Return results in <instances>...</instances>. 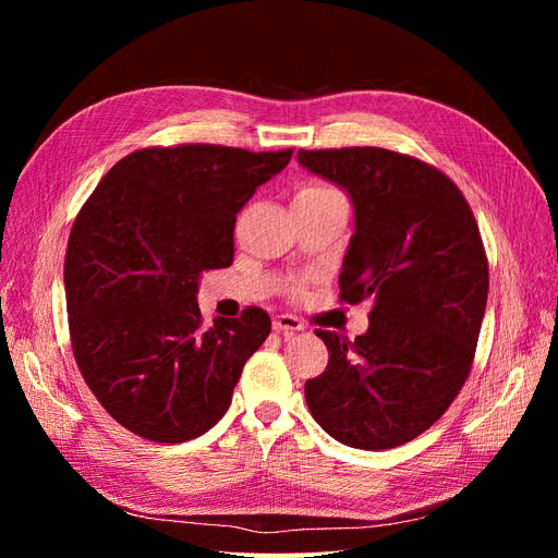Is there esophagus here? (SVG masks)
<instances>
[{"mask_svg":"<svg viewBox=\"0 0 558 558\" xmlns=\"http://www.w3.org/2000/svg\"><path fill=\"white\" fill-rule=\"evenodd\" d=\"M275 330L277 332H283V335H293V332H300L305 330V324L298 316H291V314H279L275 316Z\"/></svg>","mask_w":558,"mask_h":558,"instance_id":"obj_1","label":"esophagus"}]
</instances>
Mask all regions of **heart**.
I'll return each instance as SVG.
<instances>
[{
	"mask_svg": "<svg viewBox=\"0 0 558 558\" xmlns=\"http://www.w3.org/2000/svg\"><path fill=\"white\" fill-rule=\"evenodd\" d=\"M335 195H342L337 189H332V185L328 183H320V181H314V183H305L302 189L295 193V202L300 199H324V197H335ZM302 286H298L295 291H300Z\"/></svg>",
	"mask_w": 558,
	"mask_h": 558,
	"instance_id": "heart-1",
	"label": "heart"
}]
</instances>
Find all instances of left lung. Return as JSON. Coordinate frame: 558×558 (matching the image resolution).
<instances>
[{
	"label": "left lung",
	"instance_id": "obj_1",
	"mask_svg": "<svg viewBox=\"0 0 558 558\" xmlns=\"http://www.w3.org/2000/svg\"><path fill=\"white\" fill-rule=\"evenodd\" d=\"M298 160L353 202L340 300L373 298L353 342L316 330L330 359L305 384L307 408L347 447H400L449 410L470 375L488 295L477 221L459 185L418 158L351 146L300 148Z\"/></svg>",
	"mask_w": 558,
	"mask_h": 558
}]
</instances>
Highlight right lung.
I'll list each match as a JSON object with an SVG mask.
<instances>
[{
  "label": "right lung",
  "instance_id": "obj_1",
  "mask_svg": "<svg viewBox=\"0 0 558 558\" xmlns=\"http://www.w3.org/2000/svg\"><path fill=\"white\" fill-rule=\"evenodd\" d=\"M293 148L150 146L118 160L81 207L64 256L74 359L99 404L150 442H189L232 400L272 330L258 307L202 324V272L232 265L234 221Z\"/></svg>",
  "mask_w": 558,
  "mask_h": 558
}]
</instances>
